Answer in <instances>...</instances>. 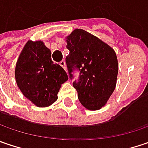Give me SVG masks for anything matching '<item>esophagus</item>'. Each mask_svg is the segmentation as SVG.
Wrapping results in <instances>:
<instances>
[{"instance_id": "34e87169", "label": "esophagus", "mask_w": 148, "mask_h": 148, "mask_svg": "<svg viewBox=\"0 0 148 148\" xmlns=\"http://www.w3.org/2000/svg\"><path fill=\"white\" fill-rule=\"evenodd\" d=\"M59 64H60V65L62 66V67L64 69V70H65V71L67 70V68H66V63L64 62V61H61V62L59 63Z\"/></svg>"}]
</instances>
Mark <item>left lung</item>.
Returning <instances> with one entry per match:
<instances>
[{"mask_svg": "<svg viewBox=\"0 0 148 148\" xmlns=\"http://www.w3.org/2000/svg\"><path fill=\"white\" fill-rule=\"evenodd\" d=\"M69 54L66 57L70 79L74 69L79 79L73 83L80 103L90 110L106 106L115 90L118 74L117 57L107 43L83 30L74 29L66 37Z\"/></svg>", "mask_w": 148, "mask_h": 148, "instance_id": "8db88e82", "label": "left lung"}]
</instances>
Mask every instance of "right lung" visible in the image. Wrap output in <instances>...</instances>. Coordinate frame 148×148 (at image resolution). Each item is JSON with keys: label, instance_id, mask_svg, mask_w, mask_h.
Masks as SVG:
<instances>
[{"label": "right lung", "instance_id": "1", "mask_svg": "<svg viewBox=\"0 0 148 148\" xmlns=\"http://www.w3.org/2000/svg\"><path fill=\"white\" fill-rule=\"evenodd\" d=\"M16 82L22 95L38 107H48L58 100L61 85L69 79L64 69L51 58V51L41 40H28L15 69Z\"/></svg>", "mask_w": 148, "mask_h": 148}]
</instances>
